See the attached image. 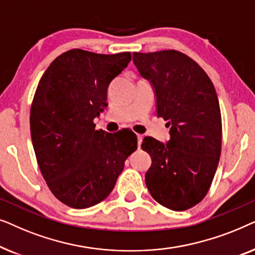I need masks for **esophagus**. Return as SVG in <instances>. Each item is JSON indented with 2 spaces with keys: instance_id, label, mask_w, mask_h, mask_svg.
Wrapping results in <instances>:
<instances>
[{
  "instance_id": "esophagus-1",
  "label": "esophagus",
  "mask_w": 255,
  "mask_h": 255,
  "mask_svg": "<svg viewBox=\"0 0 255 255\" xmlns=\"http://www.w3.org/2000/svg\"><path fill=\"white\" fill-rule=\"evenodd\" d=\"M137 138H138V147H140L141 140H142V134H137Z\"/></svg>"
}]
</instances>
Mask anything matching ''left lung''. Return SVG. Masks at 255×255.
Segmentation results:
<instances>
[{
    "mask_svg": "<svg viewBox=\"0 0 255 255\" xmlns=\"http://www.w3.org/2000/svg\"><path fill=\"white\" fill-rule=\"evenodd\" d=\"M133 64L152 83L156 115L170 127L167 144L152 137L142 140L152 158L146 187L163 207L187 210L207 195L221 156L222 116L214 83L179 51L134 52Z\"/></svg>",
    "mask_w": 255,
    "mask_h": 255,
    "instance_id": "1",
    "label": "left lung"
}]
</instances>
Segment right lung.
Instances as JSON below:
<instances>
[{
    "label": "right lung",
    "instance_id": "right-lung-1",
    "mask_svg": "<svg viewBox=\"0 0 255 255\" xmlns=\"http://www.w3.org/2000/svg\"><path fill=\"white\" fill-rule=\"evenodd\" d=\"M130 52L97 54L67 51L41 76L31 106V139L52 194L74 209L93 207L114 189L137 135L95 130L108 107L110 82L127 68Z\"/></svg>",
    "mask_w": 255,
    "mask_h": 255
}]
</instances>
